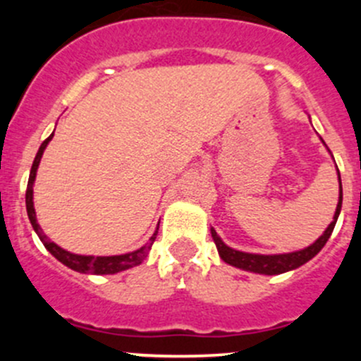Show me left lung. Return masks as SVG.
<instances>
[{
    "instance_id": "left-lung-1",
    "label": "left lung",
    "mask_w": 361,
    "mask_h": 361,
    "mask_svg": "<svg viewBox=\"0 0 361 361\" xmlns=\"http://www.w3.org/2000/svg\"><path fill=\"white\" fill-rule=\"evenodd\" d=\"M338 174V169H337ZM342 207V185H341V174H338V202H337V209L336 214H334L332 224L326 227V231L312 243L311 246L304 250L298 251H292V253H281V255H258V253H246V251H239L231 248V246L225 245L221 241L220 235L216 234L214 228H211V235H213V241L216 245L218 253H220L221 260L227 262L228 265H234V267L243 269V271H250V272H257V274H267V276H274V274H283V272L293 271V269L300 267L304 265L305 262L311 260L312 257L322 251L323 246L326 245V241L332 235L334 227L337 224L338 213H341Z\"/></svg>"
}]
</instances>
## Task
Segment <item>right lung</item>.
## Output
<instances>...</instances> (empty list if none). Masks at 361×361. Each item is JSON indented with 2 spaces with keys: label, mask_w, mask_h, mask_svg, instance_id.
<instances>
[{
  "label": "right lung",
  "mask_w": 361,
  "mask_h": 361,
  "mask_svg": "<svg viewBox=\"0 0 361 361\" xmlns=\"http://www.w3.org/2000/svg\"><path fill=\"white\" fill-rule=\"evenodd\" d=\"M52 136L54 133L43 141L38 154H36L35 162H32V167H31V173H29L27 190H25V209H27L29 221H31L32 228H35V232L38 234L39 241L43 243V246H45V248L49 250L50 253L61 262V264H64L66 267L73 269V271L76 272H83V274H116V272H122V271H127V269L134 267V265H140L141 262L147 258L148 251H150L152 245H154L155 238H157L159 227L157 231L154 232V235L150 238V241H148L145 246H141L140 250L130 251V253H123V255H111V257H92V255L69 253V251L63 250L61 246H57L56 243H52L45 234H43L42 227H39L38 221H36V211H35V204H32V185H35L36 171H38L39 160H42L43 152H45L47 145L50 143Z\"/></svg>",
  "instance_id": "obj_1"
}]
</instances>
